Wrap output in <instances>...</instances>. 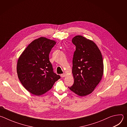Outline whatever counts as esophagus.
<instances>
[{
	"label": "esophagus",
	"mask_w": 127,
	"mask_h": 127,
	"mask_svg": "<svg viewBox=\"0 0 127 127\" xmlns=\"http://www.w3.org/2000/svg\"><path fill=\"white\" fill-rule=\"evenodd\" d=\"M65 76H66V74H65V73H63V74H61V77H64Z\"/></svg>",
	"instance_id": "34e87169"
}]
</instances>
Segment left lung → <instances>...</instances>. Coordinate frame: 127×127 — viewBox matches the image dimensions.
<instances>
[{
    "label": "left lung",
    "instance_id": "left-lung-1",
    "mask_svg": "<svg viewBox=\"0 0 127 127\" xmlns=\"http://www.w3.org/2000/svg\"><path fill=\"white\" fill-rule=\"evenodd\" d=\"M72 42L76 46L72 61L74 82L68 88L79 96H84L92 93L102 79V57L99 48L92 40L76 35Z\"/></svg>",
    "mask_w": 127,
    "mask_h": 127
}]
</instances>
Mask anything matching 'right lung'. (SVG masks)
<instances>
[{
  "instance_id": "obj_1",
  "label": "right lung",
  "mask_w": 127,
  "mask_h": 127,
  "mask_svg": "<svg viewBox=\"0 0 127 127\" xmlns=\"http://www.w3.org/2000/svg\"><path fill=\"white\" fill-rule=\"evenodd\" d=\"M56 42L45 37L32 42L23 51L17 63V76L29 92L41 95L50 90L60 78L53 72L49 55Z\"/></svg>"
}]
</instances>
